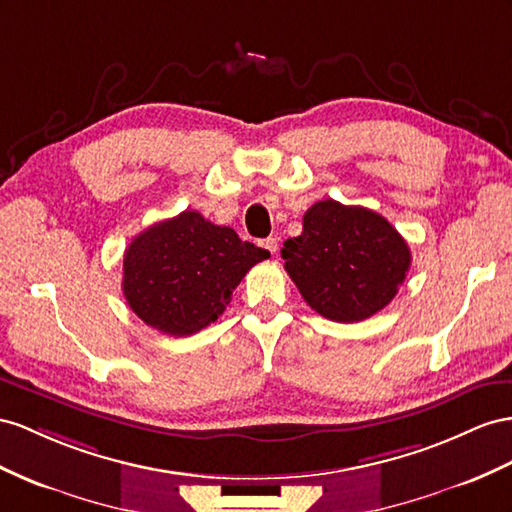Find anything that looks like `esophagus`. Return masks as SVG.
<instances>
[{
  "instance_id": "1",
  "label": "esophagus",
  "mask_w": 512,
  "mask_h": 512,
  "mask_svg": "<svg viewBox=\"0 0 512 512\" xmlns=\"http://www.w3.org/2000/svg\"><path fill=\"white\" fill-rule=\"evenodd\" d=\"M259 244L264 246L270 255L277 253V248H279V242H277V238H266V240H261Z\"/></svg>"
}]
</instances>
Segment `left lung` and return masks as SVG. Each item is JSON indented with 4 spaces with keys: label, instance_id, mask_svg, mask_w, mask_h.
I'll return each instance as SVG.
<instances>
[{
    "label": "left lung",
    "instance_id": "obj_1",
    "mask_svg": "<svg viewBox=\"0 0 512 512\" xmlns=\"http://www.w3.org/2000/svg\"><path fill=\"white\" fill-rule=\"evenodd\" d=\"M285 270L307 305L333 322L387 307L411 266L409 244L381 214L333 199L313 203L303 233L283 242Z\"/></svg>",
    "mask_w": 512,
    "mask_h": 512
}]
</instances>
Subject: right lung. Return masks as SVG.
I'll return each mask as SVG.
<instances>
[{
	"label": "right lung",
	"mask_w": 512,
	"mask_h": 512,
	"mask_svg": "<svg viewBox=\"0 0 512 512\" xmlns=\"http://www.w3.org/2000/svg\"><path fill=\"white\" fill-rule=\"evenodd\" d=\"M199 212H181L138 233L123 259L127 305L151 329L173 337L199 333L222 316L244 274L268 259Z\"/></svg>",
	"instance_id": "add662e5"
}]
</instances>
